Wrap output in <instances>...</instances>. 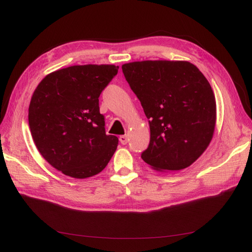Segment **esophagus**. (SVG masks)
Masks as SVG:
<instances>
[{"instance_id":"1","label":"esophagus","mask_w":252,"mask_h":252,"mask_svg":"<svg viewBox=\"0 0 252 252\" xmlns=\"http://www.w3.org/2000/svg\"><path fill=\"white\" fill-rule=\"evenodd\" d=\"M119 141H120V143L122 144V145H126V144L127 143V141H129V138H127L126 135H121L119 137Z\"/></svg>"}]
</instances>
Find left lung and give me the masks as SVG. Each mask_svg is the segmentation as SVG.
I'll list each match as a JSON object with an SVG mask.
<instances>
[{"mask_svg": "<svg viewBox=\"0 0 252 252\" xmlns=\"http://www.w3.org/2000/svg\"><path fill=\"white\" fill-rule=\"evenodd\" d=\"M151 129L142 159L155 170L178 171L196 161L211 142L216 98L210 83L187 62L144 61L122 65Z\"/></svg>", "mask_w": 252, "mask_h": 252, "instance_id": "obj_1", "label": "left lung"}]
</instances>
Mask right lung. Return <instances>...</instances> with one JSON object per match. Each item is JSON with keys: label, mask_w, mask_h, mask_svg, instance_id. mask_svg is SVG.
<instances>
[{"label": "right lung", "mask_w": 252, "mask_h": 252, "mask_svg": "<svg viewBox=\"0 0 252 252\" xmlns=\"http://www.w3.org/2000/svg\"><path fill=\"white\" fill-rule=\"evenodd\" d=\"M119 67L71 66L42 80L31 97L29 126L37 151L63 174L85 179L99 173L118 146L107 135L99 95Z\"/></svg>", "instance_id": "add662e5"}]
</instances>
